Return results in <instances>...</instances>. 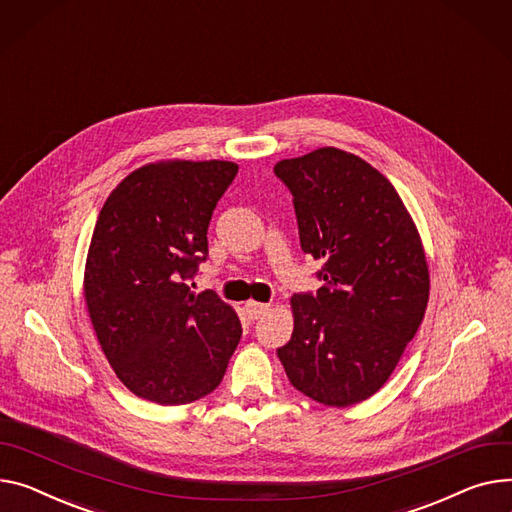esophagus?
<instances>
[{
  "label": "esophagus",
  "mask_w": 512,
  "mask_h": 512,
  "mask_svg": "<svg viewBox=\"0 0 512 512\" xmlns=\"http://www.w3.org/2000/svg\"><path fill=\"white\" fill-rule=\"evenodd\" d=\"M245 311L251 319H259L261 315H265L269 311V304H263V302H257V300H249L245 304Z\"/></svg>",
  "instance_id": "obj_1"
}]
</instances>
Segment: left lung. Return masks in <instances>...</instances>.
<instances>
[{
  "label": "left lung",
  "mask_w": 512,
  "mask_h": 512,
  "mask_svg": "<svg viewBox=\"0 0 512 512\" xmlns=\"http://www.w3.org/2000/svg\"><path fill=\"white\" fill-rule=\"evenodd\" d=\"M300 247L325 284L290 298L294 331L278 358L294 389L329 407L377 393L414 339L430 274L420 232L377 168L325 146L280 160Z\"/></svg>",
  "instance_id": "8db88e82"
}]
</instances>
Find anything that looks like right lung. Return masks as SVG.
<instances>
[{
	"label": "right lung",
	"mask_w": 512,
	"mask_h": 512,
	"mask_svg": "<svg viewBox=\"0 0 512 512\" xmlns=\"http://www.w3.org/2000/svg\"><path fill=\"white\" fill-rule=\"evenodd\" d=\"M238 173L228 160H158L135 168L102 206L84 300L119 381L142 399L185 405L224 379L241 321L216 292L187 284L208 255V226Z\"/></svg>",
	"instance_id": "obj_1"
}]
</instances>
